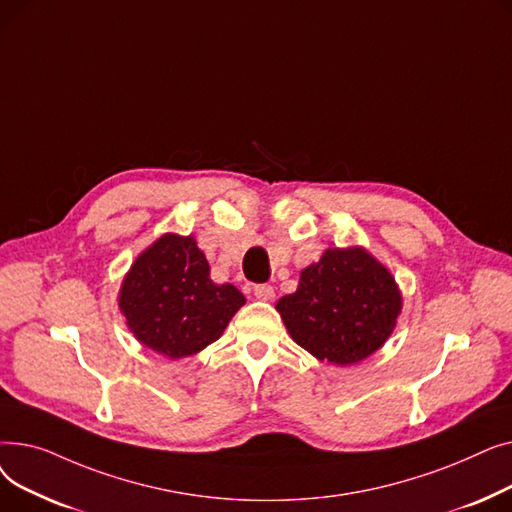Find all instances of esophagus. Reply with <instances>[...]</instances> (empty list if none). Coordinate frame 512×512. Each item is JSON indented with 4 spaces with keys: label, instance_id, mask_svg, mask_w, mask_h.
I'll return each instance as SVG.
<instances>
[{
    "label": "esophagus",
    "instance_id": "1",
    "mask_svg": "<svg viewBox=\"0 0 512 512\" xmlns=\"http://www.w3.org/2000/svg\"><path fill=\"white\" fill-rule=\"evenodd\" d=\"M253 294L259 301H274V288L270 284H257L253 288Z\"/></svg>",
    "mask_w": 512,
    "mask_h": 512
}]
</instances>
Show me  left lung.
<instances>
[{
    "label": "left lung",
    "instance_id": "left-lung-1",
    "mask_svg": "<svg viewBox=\"0 0 512 512\" xmlns=\"http://www.w3.org/2000/svg\"><path fill=\"white\" fill-rule=\"evenodd\" d=\"M290 338L319 361L355 365L386 344L402 311V292L384 263L363 247H330L301 272L278 303Z\"/></svg>",
    "mask_w": 512,
    "mask_h": 512
}]
</instances>
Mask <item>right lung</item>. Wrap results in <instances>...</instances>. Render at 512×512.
Returning a JSON list of instances; mask_svg holds the SVG:
<instances>
[{
  "label": "right lung",
  "instance_id": "right-lung-1",
  "mask_svg": "<svg viewBox=\"0 0 512 512\" xmlns=\"http://www.w3.org/2000/svg\"><path fill=\"white\" fill-rule=\"evenodd\" d=\"M247 303L232 284H215L195 236L161 234L132 261L118 307L141 344L172 361L218 340Z\"/></svg>",
  "mask_w": 512,
  "mask_h": 512
}]
</instances>
